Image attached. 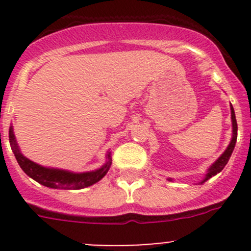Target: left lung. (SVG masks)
Instances as JSON below:
<instances>
[{"mask_svg": "<svg viewBox=\"0 0 251 251\" xmlns=\"http://www.w3.org/2000/svg\"><path fill=\"white\" fill-rule=\"evenodd\" d=\"M231 116H232V126H233V137H232L231 143H229V146L227 147V149L225 151V153L222 154V155L220 156V158L217 159V160L215 161L214 164H212V166L209 169V171H207L206 177H205L203 181H201V183H204L205 181H207L210 177H212V176H215V175L221 173V171L224 170L225 166H226V164L228 163V160H229V158H231L232 153H233V149L235 147V142H237L238 126H237V120H235L234 109H233V107H232V105H231ZM170 181H171V178H170Z\"/></svg>", "mask_w": 251, "mask_h": 251, "instance_id": "obj_1", "label": "left lung"}]
</instances>
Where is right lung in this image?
Wrapping results in <instances>:
<instances>
[{"label": "right lung", "instance_id": "add662e5", "mask_svg": "<svg viewBox=\"0 0 251 251\" xmlns=\"http://www.w3.org/2000/svg\"><path fill=\"white\" fill-rule=\"evenodd\" d=\"M9 143H11L12 151L16 156L18 164L22 168V170L32 179L39 182L42 186L50 187L54 189H81L85 187L92 186L93 183L98 182L105 176V174L109 170L110 163V153L108 154V163L100 170L92 171V173L83 174H73L64 170H57V169H47L34 161L29 160L20 153L18 144L14 137L13 128H9Z\"/></svg>", "mask_w": 251, "mask_h": 251}]
</instances>
